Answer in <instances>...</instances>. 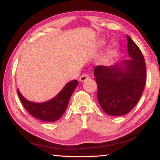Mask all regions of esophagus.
Here are the masks:
<instances>
[{"label":"esophagus","mask_w":160,"mask_h":160,"mask_svg":"<svg viewBox=\"0 0 160 160\" xmlns=\"http://www.w3.org/2000/svg\"><path fill=\"white\" fill-rule=\"evenodd\" d=\"M89 76L87 73H84L82 76L80 77V80L81 82H84V81H87V80H89Z\"/></svg>","instance_id":"obj_1"}]
</instances>
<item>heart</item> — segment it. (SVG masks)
Returning a JSON list of instances; mask_svg holds the SVG:
<instances>
[{
  "mask_svg": "<svg viewBox=\"0 0 160 160\" xmlns=\"http://www.w3.org/2000/svg\"><path fill=\"white\" fill-rule=\"evenodd\" d=\"M104 44H105V42L104 41V40H101V41H100V42H99V47H102L103 45H104ZM117 47L118 46L115 43H113V45L110 47V48L108 49V52L107 53V56H106L107 58H110L112 55H113L114 52H115V50H116V49H117Z\"/></svg>",
  "mask_w": 160,
  "mask_h": 160,
  "instance_id": "1",
  "label": "heart"
}]
</instances>
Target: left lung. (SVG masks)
I'll list each match as a JSON object with an SVG mask.
<instances>
[{
	"instance_id": "8db88e82",
	"label": "left lung",
	"mask_w": 160,
	"mask_h": 160,
	"mask_svg": "<svg viewBox=\"0 0 160 160\" xmlns=\"http://www.w3.org/2000/svg\"><path fill=\"white\" fill-rule=\"evenodd\" d=\"M127 38L131 59L94 69L98 102L105 113L113 116L129 113L138 102L146 84L143 54L130 37L127 35Z\"/></svg>"
}]
</instances>
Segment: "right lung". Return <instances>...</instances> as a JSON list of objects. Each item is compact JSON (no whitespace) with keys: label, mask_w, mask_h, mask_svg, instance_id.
<instances>
[{"label":"right lung","mask_w":160,"mask_h":160,"mask_svg":"<svg viewBox=\"0 0 160 160\" xmlns=\"http://www.w3.org/2000/svg\"><path fill=\"white\" fill-rule=\"evenodd\" d=\"M78 84V80L71 81L55 98L42 103H35L26 100L18 90V94L23 107L30 115L42 121L55 122L66 111L70 98Z\"/></svg>","instance_id":"1"}]
</instances>
